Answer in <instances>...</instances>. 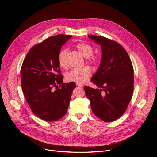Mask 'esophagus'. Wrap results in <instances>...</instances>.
<instances>
[{"mask_svg":"<svg viewBox=\"0 0 157 157\" xmlns=\"http://www.w3.org/2000/svg\"><path fill=\"white\" fill-rule=\"evenodd\" d=\"M76 86L78 87H82L83 86V85L82 84H81V83H76Z\"/></svg>","mask_w":157,"mask_h":157,"instance_id":"obj_1","label":"esophagus"}]
</instances>
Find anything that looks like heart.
<instances>
[{"label":"heart","instance_id":"heart-1","mask_svg":"<svg viewBox=\"0 0 157 157\" xmlns=\"http://www.w3.org/2000/svg\"><path fill=\"white\" fill-rule=\"evenodd\" d=\"M79 52L85 58L87 61L92 64H97L98 58L96 56L93 55V48L90 44L85 43H78L76 46ZM66 49L61 50L58 54V60L61 68H65L67 66L66 63ZM92 70L89 67H84L79 69H73L65 74L66 80L68 82H74L77 83H83L86 81L91 76Z\"/></svg>","mask_w":157,"mask_h":157}]
</instances>
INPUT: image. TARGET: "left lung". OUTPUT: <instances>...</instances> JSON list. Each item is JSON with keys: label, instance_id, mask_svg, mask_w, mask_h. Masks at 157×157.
I'll return each instance as SVG.
<instances>
[{"label": "left lung", "instance_id": "obj_1", "mask_svg": "<svg viewBox=\"0 0 157 157\" xmlns=\"http://www.w3.org/2000/svg\"><path fill=\"white\" fill-rule=\"evenodd\" d=\"M88 37L100 44V66L91 81L98 88L84 87L93 113L101 120L110 122L121 117L130 101L133 91V69L125 50L107 38Z\"/></svg>", "mask_w": 157, "mask_h": 157}]
</instances>
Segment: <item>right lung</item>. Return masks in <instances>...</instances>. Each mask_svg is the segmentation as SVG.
<instances>
[{
  "mask_svg": "<svg viewBox=\"0 0 157 157\" xmlns=\"http://www.w3.org/2000/svg\"><path fill=\"white\" fill-rule=\"evenodd\" d=\"M71 36L57 35L48 38L29 50L22 64V91L33 113L43 121H56L66 114L76 87L73 82L63 83L58 60L61 47Z\"/></svg>",
  "mask_w": 157,
  "mask_h": 157,
  "instance_id": "right-lung-1",
  "label": "right lung"
}]
</instances>
